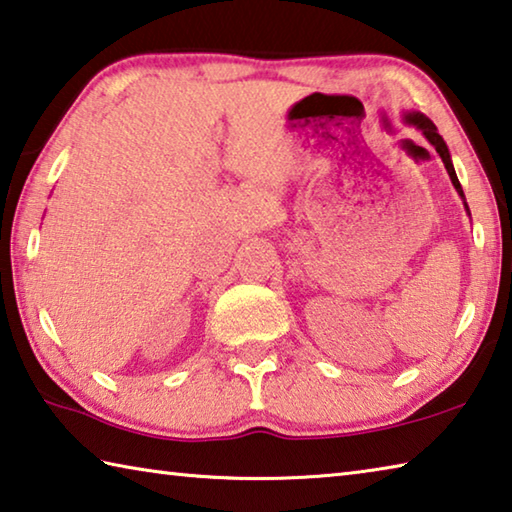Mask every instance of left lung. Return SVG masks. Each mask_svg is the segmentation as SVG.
<instances>
[{
	"label": "left lung",
	"instance_id": "8db88e82",
	"mask_svg": "<svg viewBox=\"0 0 512 512\" xmlns=\"http://www.w3.org/2000/svg\"><path fill=\"white\" fill-rule=\"evenodd\" d=\"M402 119H404V124L418 128V131L424 135V140H427L433 146V149H436V153L440 155V160H443L445 169L449 173V180H452V185H454V189L458 192V196L463 198V205H465L467 214H470V207H467V203H465L463 187H461V183H458V178H456V171H454V164H452V155H449L447 144H445L443 137H440L436 124H433V121L427 115H422V112H415V110L413 112H404Z\"/></svg>",
	"mask_w": 512,
	"mask_h": 512
}]
</instances>
